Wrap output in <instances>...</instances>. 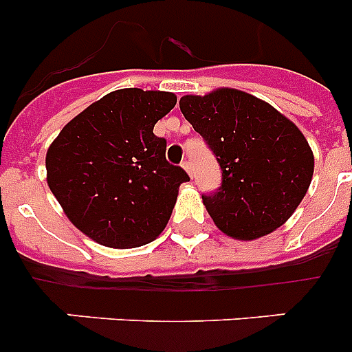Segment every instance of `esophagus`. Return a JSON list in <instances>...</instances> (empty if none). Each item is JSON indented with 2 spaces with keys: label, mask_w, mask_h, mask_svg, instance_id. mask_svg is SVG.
<instances>
[{
  "label": "esophagus",
  "mask_w": 352,
  "mask_h": 352,
  "mask_svg": "<svg viewBox=\"0 0 352 352\" xmlns=\"http://www.w3.org/2000/svg\"><path fill=\"white\" fill-rule=\"evenodd\" d=\"M182 166H183V169L186 170V173L190 174V176H192V174H194V173H192V164H190V160H183V162H182Z\"/></svg>",
  "instance_id": "1"
}]
</instances>
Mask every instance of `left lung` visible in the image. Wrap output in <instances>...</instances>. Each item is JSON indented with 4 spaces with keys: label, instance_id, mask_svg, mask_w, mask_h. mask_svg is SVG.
<instances>
[{
    "label": "left lung",
    "instance_id": "1",
    "mask_svg": "<svg viewBox=\"0 0 352 352\" xmlns=\"http://www.w3.org/2000/svg\"><path fill=\"white\" fill-rule=\"evenodd\" d=\"M179 109L222 170L219 188L203 195L220 231L256 239L280 227L314 174L312 149L298 126L266 102L231 88L186 95Z\"/></svg>",
    "mask_w": 352,
    "mask_h": 352
}]
</instances>
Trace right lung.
<instances>
[{
	"label": "right lung",
	"instance_id": "obj_1",
	"mask_svg": "<svg viewBox=\"0 0 352 352\" xmlns=\"http://www.w3.org/2000/svg\"><path fill=\"white\" fill-rule=\"evenodd\" d=\"M176 105L167 91L118 89L84 109L47 149V185L70 222L96 243L133 248L166 229L182 183L153 126Z\"/></svg>",
	"mask_w": 352,
	"mask_h": 352
}]
</instances>
